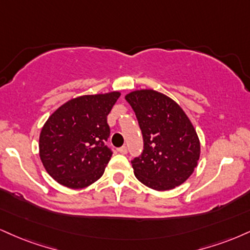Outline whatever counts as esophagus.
I'll return each instance as SVG.
<instances>
[{
  "label": "esophagus",
  "mask_w": 250,
  "mask_h": 250,
  "mask_svg": "<svg viewBox=\"0 0 250 250\" xmlns=\"http://www.w3.org/2000/svg\"><path fill=\"white\" fill-rule=\"evenodd\" d=\"M127 151H128V149L125 146H121V148L117 149V152H120V154H123V155L127 154Z\"/></svg>",
  "instance_id": "1"
}]
</instances>
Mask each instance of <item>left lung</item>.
<instances>
[{"label": "left lung", "mask_w": 250, "mask_h": 250, "mask_svg": "<svg viewBox=\"0 0 250 250\" xmlns=\"http://www.w3.org/2000/svg\"><path fill=\"white\" fill-rule=\"evenodd\" d=\"M143 136V150L131 161L136 178L157 191L185 182L200 156V143L184 110L169 96L152 89L129 93Z\"/></svg>", "instance_id": "1"}]
</instances>
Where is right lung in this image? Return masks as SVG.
Listing matches in <instances>:
<instances>
[{
    "mask_svg": "<svg viewBox=\"0 0 250 250\" xmlns=\"http://www.w3.org/2000/svg\"><path fill=\"white\" fill-rule=\"evenodd\" d=\"M119 98V92L79 96L49 117L39 136V156L59 184L83 188L104 174L113 155L106 146L107 116Z\"/></svg>",
    "mask_w": 250,
    "mask_h": 250,
    "instance_id": "1",
    "label": "right lung"
}]
</instances>
